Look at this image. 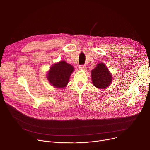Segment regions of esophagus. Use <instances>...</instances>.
I'll return each mask as SVG.
<instances>
[{"mask_svg": "<svg viewBox=\"0 0 150 150\" xmlns=\"http://www.w3.org/2000/svg\"><path fill=\"white\" fill-rule=\"evenodd\" d=\"M86 67L85 66H83V65H82V66H80V67H79V69H81V70H83V71H85L86 70Z\"/></svg>", "mask_w": 150, "mask_h": 150, "instance_id": "esophagus-1", "label": "esophagus"}]
</instances>
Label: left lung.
<instances>
[{
  "label": "left lung",
  "mask_w": 150,
  "mask_h": 150,
  "mask_svg": "<svg viewBox=\"0 0 150 150\" xmlns=\"http://www.w3.org/2000/svg\"><path fill=\"white\" fill-rule=\"evenodd\" d=\"M91 76L93 84L98 89H105L111 84L113 76L104 63H98L91 71Z\"/></svg>",
  "instance_id": "left-lung-1"
}]
</instances>
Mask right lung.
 Wrapping results in <instances>:
<instances>
[{
  "label": "right lung",
  "mask_w": 150,
  "mask_h": 150,
  "mask_svg": "<svg viewBox=\"0 0 150 150\" xmlns=\"http://www.w3.org/2000/svg\"><path fill=\"white\" fill-rule=\"evenodd\" d=\"M74 68L65 61L61 60L50 67L47 72V78L53 87L64 88L67 86Z\"/></svg>",
  "instance_id": "right-lung-1"
}]
</instances>
